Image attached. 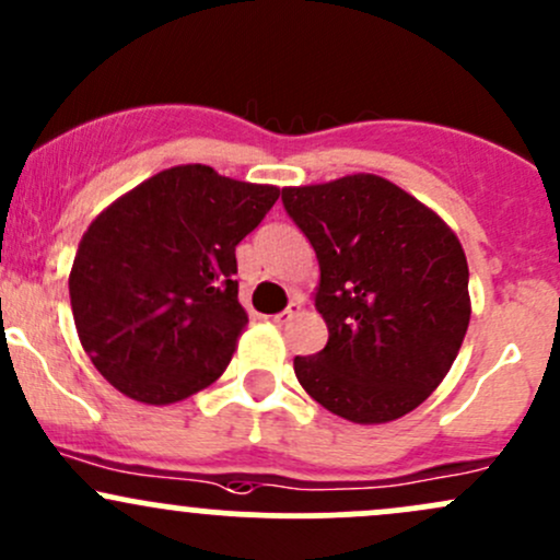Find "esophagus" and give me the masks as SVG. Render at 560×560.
<instances>
[{
  "label": "esophagus",
  "instance_id": "obj_1",
  "mask_svg": "<svg viewBox=\"0 0 560 560\" xmlns=\"http://www.w3.org/2000/svg\"><path fill=\"white\" fill-rule=\"evenodd\" d=\"M299 310H302V302H299V299H293V302L288 304L285 310H282V312H278V315H275V323H278V326H288V323H291L293 317L299 315Z\"/></svg>",
  "mask_w": 560,
  "mask_h": 560
}]
</instances>
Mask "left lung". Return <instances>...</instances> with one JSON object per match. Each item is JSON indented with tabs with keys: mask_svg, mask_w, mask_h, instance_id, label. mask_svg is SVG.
<instances>
[{
	"mask_svg": "<svg viewBox=\"0 0 560 560\" xmlns=\"http://www.w3.org/2000/svg\"><path fill=\"white\" fill-rule=\"evenodd\" d=\"M282 206L315 248V306L328 326L320 352L293 360L299 384L358 424L413 411L448 374L470 326V272L456 234L371 173L288 186Z\"/></svg>",
	"mask_w": 560,
	"mask_h": 560,
	"instance_id": "obj_1",
	"label": "left lung"
}]
</instances>
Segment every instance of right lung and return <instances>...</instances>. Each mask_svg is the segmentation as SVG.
I'll return each mask as SVG.
<instances>
[{"label": "right lung", "mask_w": 560, "mask_h": 560, "mask_svg": "<svg viewBox=\"0 0 560 560\" xmlns=\"http://www.w3.org/2000/svg\"><path fill=\"white\" fill-rule=\"evenodd\" d=\"M278 197V186L178 165L88 226L69 275L71 312L88 358L112 387L167 406L224 374L248 323L234 248Z\"/></svg>", "instance_id": "right-lung-1"}]
</instances>
